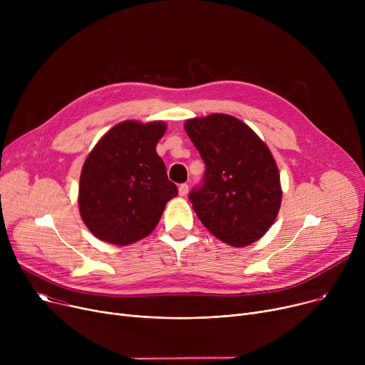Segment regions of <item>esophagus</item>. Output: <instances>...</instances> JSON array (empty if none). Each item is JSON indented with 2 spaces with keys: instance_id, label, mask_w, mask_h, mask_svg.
<instances>
[{
  "instance_id": "1",
  "label": "esophagus",
  "mask_w": 365,
  "mask_h": 365,
  "mask_svg": "<svg viewBox=\"0 0 365 365\" xmlns=\"http://www.w3.org/2000/svg\"><path fill=\"white\" fill-rule=\"evenodd\" d=\"M187 192H189V186H187L186 183H182V185L179 186V195H180V197H186Z\"/></svg>"
}]
</instances>
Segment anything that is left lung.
<instances>
[{
	"mask_svg": "<svg viewBox=\"0 0 365 365\" xmlns=\"http://www.w3.org/2000/svg\"><path fill=\"white\" fill-rule=\"evenodd\" d=\"M205 164L189 201L201 223L223 242L244 247L262 238L279 212V173L257 134L231 115L185 123Z\"/></svg>",
	"mask_w": 365,
	"mask_h": 365,
	"instance_id": "8db88e82",
	"label": "left lung"
}]
</instances>
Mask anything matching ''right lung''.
Returning a JSON list of instances; mask_svg holds the SVG:
<instances>
[{
  "label": "right lung",
  "instance_id": "add662e5",
  "mask_svg": "<svg viewBox=\"0 0 365 365\" xmlns=\"http://www.w3.org/2000/svg\"><path fill=\"white\" fill-rule=\"evenodd\" d=\"M165 124L124 121L93 148L80 178V213L90 232L115 245H128L158 225L178 186L167 178L157 153Z\"/></svg>",
  "mask_w": 365,
  "mask_h": 365
}]
</instances>
